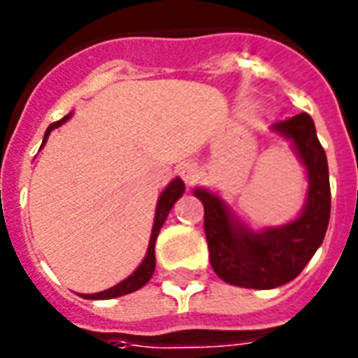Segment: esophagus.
I'll return each mask as SVG.
<instances>
[{
    "label": "esophagus",
    "instance_id": "esophagus-1",
    "mask_svg": "<svg viewBox=\"0 0 358 358\" xmlns=\"http://www.w3.org/2000/svg\"><path fill=\"white\" fill-rule=\"evenodd\" d=\"M176 171H178V174L182 176V180H184L187 185L195 184V180L199 178V165H196V163H193V162L180 163Z\"/></svg>",
    "mask_w": 358,
    "mask_h": 358
}]
</instances>
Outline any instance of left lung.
I'll return each instance as SVG.
<instances>
[{"label":"left lung","mask_w":358,"mask_h":358,"mask_svg":"<svg viewBox=\"0 0 358 358\" xmlns=\"http://www.w3.org/2000/svg\"><path fill=\"white\" fill-rule=\"evenodd\" d=\"M273 134L292 143L305 165L308 189L299 215L280 227L252 230L213 191L195 187L204 206V232L210 264L224 282L252 289H271L294 280L323 243L331 217L327 156L310 115L301 113L271 126Z\"/></svg>","instance_id":"8db88e82"}]
</instances>
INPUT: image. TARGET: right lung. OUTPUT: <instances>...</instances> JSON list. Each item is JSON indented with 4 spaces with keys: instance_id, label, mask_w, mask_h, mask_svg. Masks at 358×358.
I'll return each mask as SVG.
<instances>
[{
    "instance_id": "obj_1",
    "label": "right lung",
    "mask_w": 358,
    "mask_h": 358,
    "mask_svg": "<svg viewBox=\"0 0 358 358\" xmlns=\"http://www.w3.org/2000/svg\"><path fill=\"white\" fill-rule=\"evenodd\" d=\"M70 117H72V113H69L61 120H57V122H53L48 126L46 134H44V141H42V146L46 145V141L48 137H50V134H52V129L63 126ZM184 191H185V185L184 182H182V178H178V176H176V178H174L173 182H171V184L162 191V195H159L156 204V215H154V224H152V234H150V241H148V249H146V255L145 258H143V262L139 264V267H137V269H135L128 278H124L122 282L115 284L113 288L103 289V292H98V294H83L85 299H115V297L131 294V292H135V289L143 288V286L150 280L152 275H154V269H156V250H154V247H156L157 234H159V230H162L163 223H165V219H167L169 212H171V208L174 206V202L178 201L180 196L184 195Z\"/></svg>"
}]
</instances>
